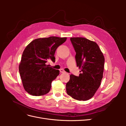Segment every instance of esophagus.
<instances>
[{"instance_id":"34e87169","label":"esophagus","mask_w":126,"mask_h":126,"mask_svg":"<svg viewBox=\"0 0 126 126\" xmlns=\"http://www.w3.org/2000/svg\"><path fill=\"white\" fill-rule=\"evenodd\" d=\"M59 70L61 73H65V71H64V70L63 69H60Z\"/></svg>"}]
</instances>
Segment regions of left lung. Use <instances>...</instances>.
<instances>
[{
  "label": "left lung",
  "mask_w": 126,
  "mask_h": 126,
  "mask_svg": "<svg viewBox=\"0 0 126 126\" xmlns=\"http://www.w3.org/2000/svg\"><path fill=\"white\" fill-rule=\"evenodd\" d=\"M70 39L76 53L77 66L81 69L79 76L70 75L67 93L75 99L86 101L94 96L100 86L105 58L95 42L82 37Z\"/></svg>",
  "instance_id": "1"
}]
</instances>
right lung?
<instances>
[{
  "instance_id": "1",
  "label": "right lung",
  "mask_w": 126,
  "mask_h": 126,
  "mask_svg": "<svg viewBox=\"0 0 126 126\" xmlns=\"http://www.w3.org/2000/svg\"><path fill=\"white\" fill-rule=\"evenodd\" d=\"M67 38L49 37L32 41L22 53L19 71L25 90L32 96H43L50 91L51 82L59 71L48 67L46 63L55 62L57 48Z\"/></svg>"
}]
</instances>
